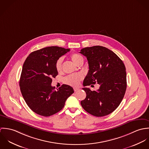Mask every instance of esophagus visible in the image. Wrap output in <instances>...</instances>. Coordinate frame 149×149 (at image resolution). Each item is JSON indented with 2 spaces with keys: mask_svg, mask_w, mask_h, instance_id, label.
<instances>
[{
  "mask_svg": "<svg viewBox=\"0 0 149 149\" xmlns=\"http://www.w3.org/2000/svg\"><path fill=\"white\" fill-rule=\"evenodd\" d=\"M73 89H74V92H76V91H77L78 90H79V88H74Z\"/></svg>",
  "mask_w": 149,
  "mask_h": 149,
  "instance_id": "1",
  "label": "esophagus"
}]
</instances>
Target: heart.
<instances>
[{"label":"heart","instance_id":"b5f03b06","mask_svg":"<svg viewBox=\"0 0 149 149\" xmlns=\"http://www.w3.org/2000/svg\"><path fill=\"white\" fill-rule=\"evenodd\" d=\"M70 58L72 61L76 65H77L80 62L84 61L83 57L77 53H73L71 54ZM63 61V58L60 57L56 63V69L58 72H60L61 70ZM82 79L83 76L80 74H72L67 76L64 79V83L68 85L76 86L79 84V83Z\"/></svg>","mask_w":149,"mask_h":149}]
</instances>
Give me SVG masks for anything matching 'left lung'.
I'll return each mask as SVG.
<instances>
[{
  "mask_svg": "<svg viewBox=\"0 0 149 149\" xmlns=\"http://www.w3.org/2000/svg\"><path fill=\"white\" fill-rule=\"evenodd\" d=\"M86 57L89 70L83 85H100L97 91L83 88L86 97L81 102L89 113L97 117L106 116L120 104L127 88L125 64L112 51L101 46L82 49L79 52Z\"/></svg>",
  "mask_w": 149,
  "mask_h": 149,
  "instance_id": "left-lung-1",
  "label": "left lung"
}]
</instances>
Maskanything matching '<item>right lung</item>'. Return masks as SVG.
<instances>
[{"mask_svg":"<svg viewBox=\"0 0 149 149\" xmlns=\"http://www.w3.org/2000/svg\"><path fill=\"white\" fill-rule=\"evenodd\" d=\"M69 49L50 46L31 53L23 65L19 86L27 106L35 113L49 116L61 111L66 99L74 92L63 84L55 90L51 84L58 74L56 63Z\"/></svg>","mask_w":149,"mask_h":149,"instance_id":"add662e5","label":"right lung"}]
</instances>
